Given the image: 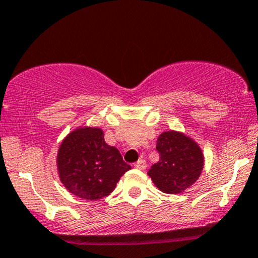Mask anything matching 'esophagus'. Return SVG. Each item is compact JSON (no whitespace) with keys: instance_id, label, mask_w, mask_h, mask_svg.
<instances>
[{"instance_id":"1","label":"esophagus","mask_w":258,"mask_h":258,"mask_svg":"<svg viewBox=\"0 0 258 258\" xmlns=\"http://www.w3.org/2000/svg\"><path fill=\"white\" fill-rule=\"evenodd\" d=\"M135 167H136V168H137V169L143 170V169L147 168V163H145V161L142 159V160H139V161H137V162H136Z\"/></svg>"}]
</instances>
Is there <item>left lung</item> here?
<instances>
[{"instance_id": "obj_1", "label": "left lung", "mask_w": 258, "mask_h": 258, "mask_svg": "<svg viewBox=\"0 0 258 258\" xmlns=\"http://www.w3.org/2000/svg\"><path fill=\"white\" fill-rule=\"evenodd\" d=\"M156 150L159 162L151 166L148 175L164 194L184 192L200 178L204 166L202 149L194 139L178 131L161 133Z\"/></svg>"}]
</instances>
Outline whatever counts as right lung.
Here are the masks:
<instances>
[{
    "label": "right lung",
    "instance_id": "right-lung-1",
    "mask_svg": "<svg viewBox=\"0 0 258 258\" xmlns=\"http://www.w3.org/2000/svg\"><path fill=\"white\" fill-rule=\"evenodd\" d=\"M57 173L71 194L88 201L101 200L114 188L131 166L119 150L104 142L98 127H78L61 143L57 151Z\"/></svg>",
    "mask_w": 258,
    "mask_h": 258
}]
</instances>
